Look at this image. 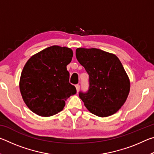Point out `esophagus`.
<instances>
[{"instance_id": "obj_1", "label": "esophagus", "mask_w": 154, "mask_h": 154, "mask_svg": "<svg viewBox=\"0 0 154 154\" xmlns=\"http://www.w3.org/2000/svg\"><path fill=\"white\" fill-rule=\"evenodd\" d=\"M75 88H76V90H77V92H79V89H80V85L79 84H77L75 85Z\"/></svg>"}]
</instances>
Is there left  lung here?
<instances>
[{
    "label": "left lung",
    "instance_id": "8db88e82",
    "mask_svg": "<svg viewBox=\"0 0 154 154\" xmlns=\"http://www.w3.org/2000/svg\"><path fill=\"white\" fill-rule=\"evenodd\" d=\"M78 62L89 75L90 88L79 97L90 113L101 118L116 113L130 92L129 77L115 54L96 48H77Z\"/></svg>",
    "mask_w": 154,
    "mask_h": 154
}]
</instances>
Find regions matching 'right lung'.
<instances>
[{
	"label": "right lung",
	"mask_w": 154,
	"mask_h": 154,
	"mask_svg": "<svg viewBox=\"0 0 154 154\" xmlns=\"http://www.w3.org/2000/svg\"><path fill=\"white\" fill-rule=\"evenodd\" d=\"M72 56L71 48L53 45L26 62L20 76V90L33 113L42 117L56 115L64 109L67 98L76 94L66 69Z\"/></svg>",
	"instance_id": "right-lung-1"
}]
</instances>
